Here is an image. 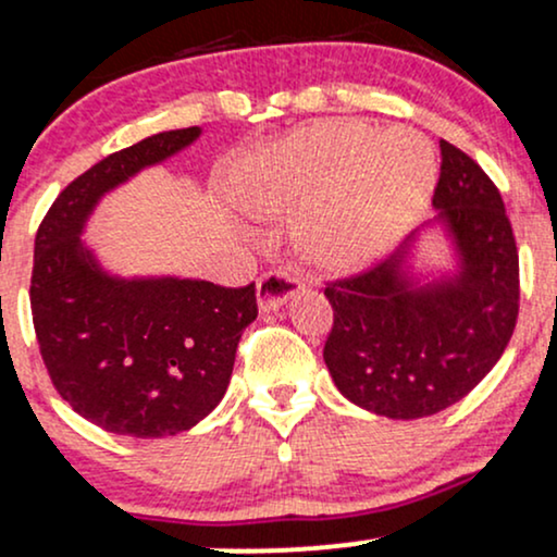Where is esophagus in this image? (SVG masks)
I'll list each match as a JSON object with an SVG mask.
<instances>
[{
  "label": "esophagus",
  "mask_w": 557,
  "mask_h": 557,
  "mask_svg": "<svg viewBox=\"0 0 557 557\" xmlns=\"http://www.w3.org/2000/svg\"><path fill=\"white\" fill-rule=\"evenodd\" d=\"M300 287H304V280L296 277V274L285 272V270H272V272L261 274V280L257 283L259 309L261 311H277L287 298L296 296Z\"/></svg>",
  "instance_id": "esophagus-1"
}]
</instances>
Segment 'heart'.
Returning a JSON list of instances; mask_svg holds the SVG:
<instances>
[{
	"label": "heart",
	"instance_id": "b5f03b06",
	"mask_svg": "<svg viewBox=\"0 0 557 557\" xmlns=\"http://www.w3.org/2000/svg\"><path fill=\"white\" fill-rule=\"evenodd\" d=\"M437 162L413 131L317 123L251 162L240 203L257 216L309 213L300 238L317 259L354 261L395 235L430 201Z\"/></svg>",
	"mask_w": 557,
	"mask_h": 557
}]
</instances>
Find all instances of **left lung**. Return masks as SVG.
I'll list each match as a JSON object with an SVG mask.
<instances>
[{"label":"left lung","mask_w":557,"mask_h":557,"mask_svg":"<svg viewBox=\"0 0 557 557\" xmlns=\"http://www.w3.org/2000/svg\"><path fill=\"white\" fill-rule=\"evenodd\" d=\"M440 154L437 216L424 226L446 230L459 272L413 278L407 259L417 230L389 259L324 287L335 311L324 363L345 398L376 417H432L466 398L503 356L519 317V251L500 190L447 140Z\"/></svg>","instance_id":"1"}]
</instances>
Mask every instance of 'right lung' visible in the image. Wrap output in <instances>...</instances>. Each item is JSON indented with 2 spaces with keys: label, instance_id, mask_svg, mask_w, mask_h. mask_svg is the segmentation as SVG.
<instances>
[{
  "label": "right lung",
  "instance_id": "add662e5",
  "mask_svg": "<svg viewBox=\"0 0 557 557\" xmlns=\"http://www.w3.org/2000/svg\"><path fill=\"white\" fill-rule=\"evenodd\" d=\"M201 127L164 131L114 151L57 196L38 225L30 311L52 385L75 413L123 437H168L214 411L257 285L117 277L81 240L99 198L164 162Z\"/></svg>",
  "mask_w": 557,
  "mask_h": 557
}]
</instances>
